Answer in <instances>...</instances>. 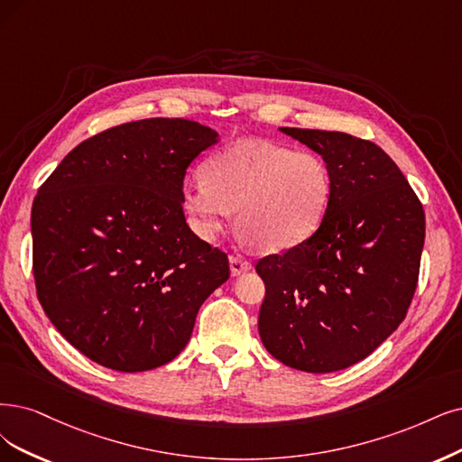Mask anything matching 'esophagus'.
<instances>
[{
  "label": "esophagus",
  "instance_id": "1",
  "mask_svg": "<svg viewBox=\"0 0 462 462\" xmlns=\"http://www.w3.org/2000/svg\"><path fill=\"white\" fill-rule=\"evenodd\" d=\"M247 270H251V263L245 261L244 257H237V254H232V257H230V272H232V276H240V274H244V272H247Z\"/></svg>",
  "mask_w": 462,
  "mask_h": 462
}]
</instances>
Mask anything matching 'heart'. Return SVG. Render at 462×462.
I'll return each mask as SVG.
<instances>
[{
    "mask_svg": "<svg viewBox=\"0 0 462 462\" xmlns=\"http://www.w3.org/2000/svg\"><path fill=\"white\" fill-rule=\"evenodd\" d=\"M333 196V177L321 156L270 141H244L211 156L203 179L182 186L190 226L211 240L236 211V226L261 251H285L319 228Z\"/></svg>",
    "mask_w": 462,
    "mask_h": 462,
    "instance_id": "1",
    "label": "heart"
}]
</instances>
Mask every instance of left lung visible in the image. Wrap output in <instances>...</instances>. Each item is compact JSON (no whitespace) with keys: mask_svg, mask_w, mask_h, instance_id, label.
Returning <instances> with one entry per match:
<instances>
[{"mask_svg":"<svg viewBox=\"0 0 462 462\" xmlns=\"http://www.w3.org/2000/svg\"><path fill=\"white\" fill-rule=\"evenodd\" d=\"M326 160L333 196L302 244L257 263L264 348L306 373L367 357L398 329L415 295L424 211L388 153L338 131L280 127Z\"/></svg>","mask_w":462,"mask_h":462,"instance_id":"left-lung-1","label":"left lung"}]
</instances>
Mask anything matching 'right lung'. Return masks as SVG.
Returning a JSON list of instances; mask_svg holds the SVG:
<instances>
[{"mask_svg": "<svg viewBox=\"0 0 462 462\" xmlns=\"http://www.w3.org/2000/svg\"><path fill=\"white\" fill-rule=\"evenodd\" d=\"M218 133L150 117L78 144L32 205L33 278L57 331L122 373L156 369L190 340L203 300L230 278L226 253L186 225L182 180Z\"/></svg>", "mask_w": 462, "mask_h": 462, "instance_id": "add662e5", "label": "right lung"}]
</instances>
